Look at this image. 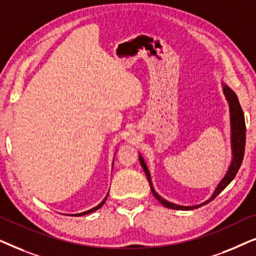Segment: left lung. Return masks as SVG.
<instances>
[{
    "mask_svg": "<svg viewBox=\"0 0 256 256\" xmlns=\"http://www.w3.org/2000/svg\"><path fill=\"white\" fill-rule=\"evenodd\" d=\"M224 94H225V98L228 102L230 107V148H232V162L230 164L228 170L225 174V176L222 177V180L219 182V184L216 185L214 192H213L211 197H210L208 200L202 202V204L194 205V206H184V205H178L174 204V202H168L166 199L160 197V196L155 191V188L152 186V177H150V172L148 166L144 162V158H143L141 154L138 155L140 163L144 170L146 174V178H148V182L150 184V188H152V194L155 196V198L158 200L163 206H166L168 208L172 210H183V211H188V210H194L200 208V206H204L208 204L210 202H212L216 196H218L220 192H222L224 188H225L227 185H228L230 182L234 180V177L236 176L238 171H239L241 163H242L244 160V144H246V124H244V112L241 110V106L239 104V100H238L236 94L233 92V90H230L226 84L222 82Z\"/></svg>",
    "mask_w": 256,
    "mask_h": 256,
    "instance_id": "1",
    "label": "left lung"
}]
</instances>
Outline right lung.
<instances>
[{"label":"right lung","instance_id":"obj_1","mask_svg":"<svg viewBox=\"0 0 256 256\" xmlns=\"http://www.w3.org/2000/svg\"><path fill=\"white\" fill-rule=\"evenodd\" d=\"M113 164H114V162H113ZM108 194H110V192H108ZM108 194H107L106 197H104V200L101 202L99 205H96V208H90V210H88V211H85V212H82V213H76V214H68V216H86V214H88V213H92V212H94V211H96V210H99V208H101V206H102V205L104 204V202H106V199H107V197H108Z\"/></svg>","mask_w":256,"mask_h":256}]
</instances>
